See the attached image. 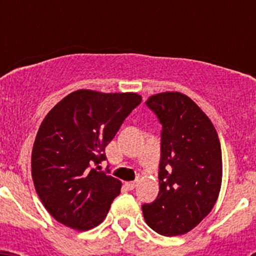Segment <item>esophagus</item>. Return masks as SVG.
<instances>
[{
  "mask_svg": "<svg viewBox=\"0 0 256 256\" xmlns=\"http://www.w3.org/2000/svg\"><path fill=\"white\" fill-rule=\"evenodd\" d=\"M136 184H138L136 182H126L125 183V186L128 188V190H134V188L136 187Z\"/></svg>",
  "mask_w": 256,
  "mask_h": 256,
  "instance_id": "obj_1",
  "label": "esophagus"
}]
</instances>
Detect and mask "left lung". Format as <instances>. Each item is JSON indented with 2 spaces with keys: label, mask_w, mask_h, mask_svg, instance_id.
<instances>
[{
  "label": "left lung",
  "mask_w": 256,
  "mask_h": 256,
  "mask_svg": "<svg viewBox=\"0 0 256 256\" xmlns=\"http://www.w3.org/2000/svg\"><path fill=\"white\" fill-rule=\"evenodd\" d=\"M158 118L160 192L142 204L150 228L174 236L192 230L212 210L222 184V150L213 124L180 92L152 95L144 102Z\"/></svg>",
  "instance_id": "left-lung-1"
}]
</instances>
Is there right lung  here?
<instances>
[{
	"instance_id": "right-lung-1",
	"label": "right lung",
	"mask_w": 256,
	"mask_h": 256,
	"mask_svg": "<svg viewBox=\"0 0 256 256\" xmlns=\"http://www.w3.org/2000/svg\"><path fill=\"white\" fill-rule=\"evenodd\" d=\"M134 92L78 90L46 116L32 151V178L38 197L56 220L78 230L102 223L121 180L94 166L106 161L105 147L138 106ZM99 167V166H98Z\"/></svg>"
}]
</instances>
